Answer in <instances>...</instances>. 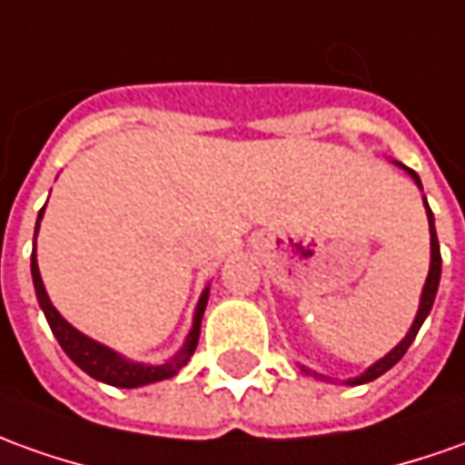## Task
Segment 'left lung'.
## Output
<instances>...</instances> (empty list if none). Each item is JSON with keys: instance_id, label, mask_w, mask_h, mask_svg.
I'll use <instances>...</instances> for the list:
<instances>
[{"instance_id": "left-lung-1", "label": "left lung", "mask_w": 465, "mask_h": 465, "mask_svg": "<svg viewBox=\"0 0 465 465\" xmlns=\"http://www.w3.org/2000/svg\"><path fill=\"white\" fill-rule=\"evenodd\" d=\"M395 164L400 166V169H405L410 177H412V182L418 184V190L422 192V184H420V177L412 172V169H408L405 164H400V162H395ZM422 204H425V214H428V227H430V268H428V278H425V286H422V293H420V303H418V313H415V319H412V324H410L408 334L402 336V341L400 344H395V347L387 351L382 360H377L374 364H370L364 372L360 374V377H351V380H347L344 385H364V382H372V380H377L380 374H385L387 370H392L395 364H398L400 360H402V354L408 351V347L412 344V339L418 336V331H420L422 322L428 319V313H430V309H433V301H435V293H438V283H440V265H443V261H440V245H438V232H435V220H433V213H430V207H428V200L422 197ZM306 374H313L316 380H326L324 374L319 372H312V370H306V367H301Z\"/></svg>"}]
</instances>
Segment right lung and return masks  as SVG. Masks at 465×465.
<instances>
[{"instance_id":"obj_1","label":"right lung","mask_w":465,"mask_h":465,"mask_svg":"<svg viewBox=\"0 0 465 465\" xmlns=\"http://www.w3.org/2000/svg\"><path fill=\"white\" fill-rule=\"evenodd\" d=\"M45 207L37 214V225H35V245H32V283H35V293H37V301H40V309H43L47 324L53 329V334L60 341V347L65 351L70 360L78 364L80 370L85 374H91L93 380L98 382H105L111 387H126V390H134V387L152 385V382H162V380H169L190 361V357L197 349V341H200V326L202 316H204V309H207V299H210V286H204L200 301L194 306V316H192V329L184 344L179 349L177 354L172 360H166L164 364H143V361L126 360L121 351L116 349L105 347L101 341H95L91 336H85L83 331H78L75 326L63 319V313L57 312L53 306V301L47 296L43 283V275H40V268H37V232H40V223H43Z\"/></svg>"}]
</instances>
